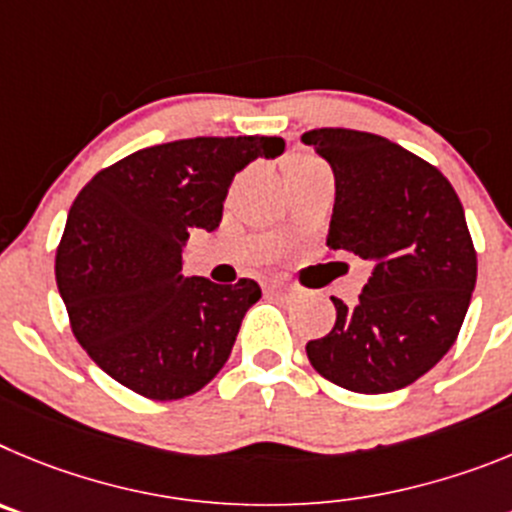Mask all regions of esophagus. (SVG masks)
<instances>
[{
	"mask_svg": "<svg viewBox=\"0 0 512 512\" xmlns=\"http://www.w3.org/2000/svg\"><path fill=\"white\" fill-rule=\"evenodd\" d=\"M267 290H270V293H278V296H293V285L283 283V280H270V283H267Z\"/></svg>",
	"mask_w": 512,
	"mask_h": 512,
	"instance_id": "34e87169",
	"label": "esophagus"
}]
</instances>
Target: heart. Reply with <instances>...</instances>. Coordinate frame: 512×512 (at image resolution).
Segmentation results:
<instances>
[{"instance_id":"1","label":"heart","mask_w":512,"mask_h":512,"mask_svg":"<svg viewBox=\"0 0 512 512\" xmlns=\"http://www.w3.org/2000/svg\"><path fill=\"white\" fill-rule=\"evenodd\" d=\"M319 160L311 158V155H290V158L283 160V176L290 178L296 176V173H301V170L311 168V165H316Z\"/></svg>"}]
</instances>
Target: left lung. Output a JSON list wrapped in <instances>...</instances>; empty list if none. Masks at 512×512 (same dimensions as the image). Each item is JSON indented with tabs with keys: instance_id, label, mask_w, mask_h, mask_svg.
Returning <instances> with one entry per match:
<instances>
[{
	"instance_id": "obj_1",
	"label": "left lung",
	"mask_w": 512,
	"mask_h": 512,
	"mask_svg": "<svg viewBox=\"0 0 512 512\" xmlns=\"http://www.w3.org/2000/svg\"><path fill=\"white\" fill-rule=\"evenodd\" d=\"M334 170L326 245L372 265L354 306L306 344L308 362L352 393L416 382L457 339L477 283L462 201L434 165L380 135L324 127L301 137Z\"/></svg>"
}]
</instances>
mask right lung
<instances>
[{"instance_id":"obj_1","label":"right lung","mask_w":512,"mask_h":512,"mask_svg":"<svg viewBox=\"0 0 512 512\" xmlns=\"http://www.w3.org/2000/svg\"><path fill=\"white\" fill-rule=\"evenodd\" d=\"M283 150V137L165 142L81 188L55 255V283L78 344L119 385L178 400L222 370L260 285L186 278L183 247L193 229L219 227L239 170Z\"/></svg>"}]
</instances>
